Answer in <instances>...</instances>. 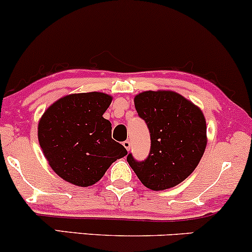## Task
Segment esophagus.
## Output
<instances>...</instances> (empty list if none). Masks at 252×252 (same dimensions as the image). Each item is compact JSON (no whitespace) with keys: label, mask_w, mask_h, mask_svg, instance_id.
I'll list each match as a JSON object with an SVG mask.
<instances>
[{"label":"esophagus","mask_w":252,"mask_h":252,"mask_svg":"<svg viewBox=\"0 0 252 252\" xmlns=\"http://www.w3.org/2000/svg\"><path fill=\"white\" fill-rule=\"evenodd\" d=\"M123 146H124V148H126V150H130V147H131V143H130L129 140H126V141H124V142H123Z\"/></svg>","instance_id":"34e87169"}]
</instances>
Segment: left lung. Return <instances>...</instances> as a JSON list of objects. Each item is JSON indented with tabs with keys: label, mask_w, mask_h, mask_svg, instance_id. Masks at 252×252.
Here are the masks:
<instances>
[{
	"label": "left lung",
	"mask_w": 252,
	"mask_h": 252,
	"mask_svg": "<svg viewBox=\"0 0 252 252\" xmlns=\"http://www.w3.org/2000/svg\"><path fill=\"white\" fill-rule=\"evenodd\" d=\"M135 108L150 132V152L144 161L126 156L129 166L147 189H172L192 174L207 144L206 120L200 108L174 91H144Z\"/></svg>",
	"instance_id": "obj_1"
}]
</instances>
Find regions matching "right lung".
I'll return each instance as SVG.
<instances>
[{
    "label": "right lung",
    "mask_w": 252,
    "mask_h": 252,
    "mask_svg": "<svg viewBox=\"0 0 252 252\" xmlns=\"http://www.w3.org/2000/svg\"><path fill=\"white\" fill-rule=\"evenodd\" d=\"M112 97L103 92L72 94L48 106L37 138L51 168L72 185L88 187L103 178L112 162L128 154L111 138L103 114Z\"/></svg>",
    "instance_id": "right-lung-1"
}]
</instances>
